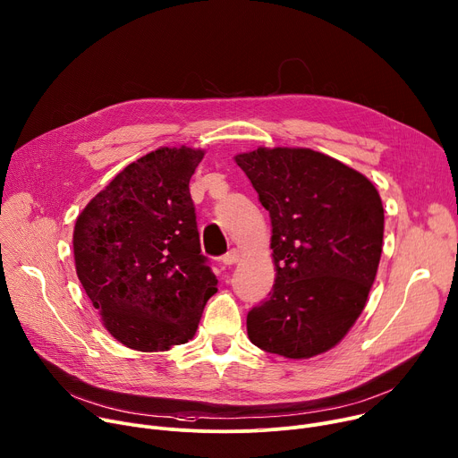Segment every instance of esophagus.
Listing matches in <instances>:
<instances>
[{
    "label": "esophagus",
    "mask_w": 458,
    "mask_h": 458,
    "mask_svg": "<svg viewBox=\"0 0 458 458\" xmlns=\"http://www.w3.org/2000/svg\"><path fill=\"white\" fill-rule=\"evenodd\" d=\"M223 265H228V267H232V265H235L237 261H239V252L237 250H230V252H226L225 256H223Z\"/></svg>",
    "instance_id": "obj_1"
}]
</instances>
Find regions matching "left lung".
Wrapping results in <instances>:
<instances>
[{
  "label": "left lung",
  "instance_id": "obj_1",
  "mask_svg": "<svg viewBox=\"0 0 458 458\" xmlns=\"http://www.w3.org/2000/svg\"><path fill=\"white\" fill-rule=\"evenodd\" d=\"M272 223L276 283L246 316L259 349L301 360L338 345L377 277L384 206L374 184L309 148L235 155Z\"/></svg>",
  "mask_w": 458,
  "mask_h": 458
}]
</instances>
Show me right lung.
<instances>
[{
	"label": "right lung",
	"instance_id": "add662e5",
	"mask_svg": "<svg viewBox=\"0 0 458 458\" xmlns=\"http://www.w3.org/2000/svg\"><path fill=\"white\" fill-rule=\"evenodd\" d=\"M202 157L186 146L158 148L126 165L76 219L78 279L109 335L130 349L186 344L217 293L190 195Z\"/></svg>",
	"mask_w": 458,
	"mask_h": 458
}]
</instances>
